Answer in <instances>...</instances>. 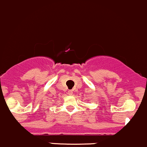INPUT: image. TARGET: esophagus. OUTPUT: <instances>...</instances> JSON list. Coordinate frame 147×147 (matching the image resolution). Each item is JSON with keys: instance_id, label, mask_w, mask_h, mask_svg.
I'll use <instances>...</instances> for the list:
<instances>
[{"instance_id": "esophagus-1", "label": "esophagus", "mask_w": 147, "mask_h": 147, "mask_svg": "<svg viewBox=\"0 0 147 147\" xmlns=\"http://www.w3.org/2000/svg\"><path fill=\"white\" fill-rule=\"evenodd\" d=\"M68 94H69V96H72V95H73V91H72V90H69V91H68Z\"/></svg>"}]
</instances>
